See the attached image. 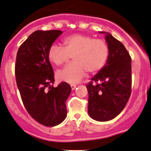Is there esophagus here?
Wrapping results in <instances>:
<instances>
[{
    "label": "esophagus",
    "instance_id": "esophagus-1",
    "mask_svg": "<svg viewBox=\"0 0 151 151\" xmlns=\"http://www.w3.org/2000/svg\"><path fill=\"white\" fill-rule=\"evenodd\" d=\"M76 87H77V85H74V84H71V90H74V89L76 88Z\"/></svg>",
    "mask_w": 151,
    "mask_h": 151
}]
</instances>
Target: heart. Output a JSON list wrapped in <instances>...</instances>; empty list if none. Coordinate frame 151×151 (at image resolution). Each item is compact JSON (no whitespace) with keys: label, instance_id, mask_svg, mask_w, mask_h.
Masks as SVG:
<instances>
[{"label":"heart","instance_id":"1","mask_svg":"<svg viewBox=\"0 0 151 151\" xmlns=\"http://www.w3.org/2000/svg\"><path fill=\"white\" fill-rule=\"evenodd\" d=\"M63 47L53 44L49 47V61L56 66L69 61L71 56L74 62L66 65L57 72L58 80L69 84L79 82L86 71L96 73L104 68L109 57V47L104 40L94 39L86 35L74 34L65 37Z\"/></svg>","mask_w":151,"mask_h":151}]
</instances>
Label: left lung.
<instances>
[{"instance_id": "left-lung-1", "label": "left lung", "mask_w": 151, "mask_h": 151, "mask_svg": "<svg viewBox=\"0 0 151 151\" xmlns=\"http://www.w3.org/2000/svg\"><path fill=\"white\" fill-rule=\"evenodd\" d=\"M106 34L109 57L106 65L87 85L88 114L93 119L107 122L124 109L132 89V58L120 41Z\"/></svg>"}]
</instances>
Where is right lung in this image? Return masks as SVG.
<instances>
[{
    "mask_svg": "<svg viewBox=\"0 0 151 151\" xmlns=\"http://www.w3.org/2000/svg\"><path fill=\"white\" fill-rule=\"evenodd\" d=\"M61 30L32 33L17 54L15 76L22 102L29 115L41 124L54 127L66 119V101L70 85L62 82L54 88V73L47 57L50 45Z\"/></svg>",
    "mask_w": 151,
    "mask_h": 151,
    "instance_id": "1",
    "label": "right lung"
}]
</instances>
